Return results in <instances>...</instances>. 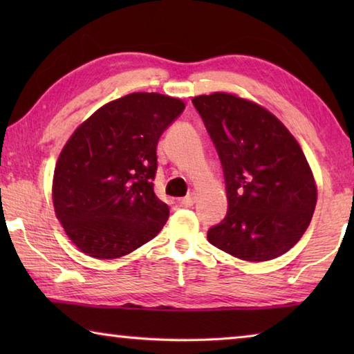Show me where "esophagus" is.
<instances>
[{
    "instance_id": "obj_1",
    "label": "esophagus",
    "mask_w": 354,
    "mask_h": 354,
    "mask_svg": "<svg viewBox=\"0 0 354 354\" xmlns=\"http://www.w3.org/2000/svg\"><path fill=\"white\" fill-rule=\"evenodd\" d=\"M195 200H196V195L190 194L189 196H184V198L179 200V205H181L183 207H192L195 205Z\"/></svg>"
}]
</instances>
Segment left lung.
<instances>
[{"label":"left lung","instance_id":"left-lung-1","mask_svg":"<svg viewBox=\"0 0 354 354\" xmlns=\"http://www.w3.org/2000/svg\"><path fill=\"white\" fill-rule=\"evenodd\" d=\"M200 112L223 165L227 214L207 241L250 262L274 259L308 230L317 205L314 173L283 122L230 92L198 95Z\"/></svg>","mask_w":354,"mask_h":354}]
</instances>
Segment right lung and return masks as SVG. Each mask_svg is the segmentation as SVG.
I'll use <instances>...</instances> for the list:
<instances>
[{
  "label": "right lung",
  "mask_w": 354,
  "mask_h": 354,
  "mask_svg": "<svg viewBox=\"0 0 354 354\" xmlns=\"http://www.w3.org/2000/svg\"><path fill=\"white\" fill-rule=\"evenodd\" d=\"M184 101L134 92L101 106L75 129L53 175V206L84 254L117 259L159 234L169 206L154 194L156 148Z\"/></svg>",
  "instance_id": "obj_1"
}]
</instances>
